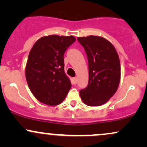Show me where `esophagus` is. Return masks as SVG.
<instances>
[{"label":"esophagus","instance_id":"34e87169","mask_svg":"<svg viewBox=\"0 0 147 147\" xmlns=\"http://www.w3.org/2000/svg\"><path fill=\"white\" fill-rule=\"evenodd\" d=\"M73 84H77V77H74L73 78Z\"/></svg>","mask_w":147,"mask_h":147}]
</instances>
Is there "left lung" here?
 Wrapping results in <instances>:
<instances>
[{
	"mask_svg": "<svg viewBox=\"0 0 147 147\" xmlns=\"http://www.w3.org/2000/svg\"><path fill=\"white\" fill-rule=\"evenodd\" d=\"M88 61V84L79 91L81 99L89 106L106 104L117 91L120 82L119 56L113 45L98 36L78 37Z\"/></svg>",
	"mask_w": 147,
	"mask_h": 147,
	"instance_id": "8db88e82",
	"label": "left lung"
}]
</instances>
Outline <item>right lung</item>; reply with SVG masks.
<instances>
[{"label": "right lung", "instance_id": "1", "mask_svg": "<svg viewBox=\"0 0 147 147\" xmlns=\"http://www.w3.org/2000/svg\"><path fill=\"white\" fill-rule=\"evenodd\" d=\"M76 41L73 36L49 35L37 40L30 50L25 77L37 100L49 106L58 105L71 88L64 72V52Z\"/></svg>", "mask_w": 147, "mask_h": 147}]
</instances>
